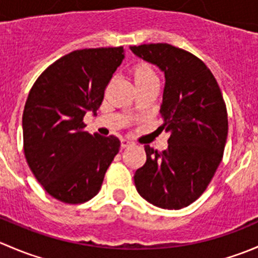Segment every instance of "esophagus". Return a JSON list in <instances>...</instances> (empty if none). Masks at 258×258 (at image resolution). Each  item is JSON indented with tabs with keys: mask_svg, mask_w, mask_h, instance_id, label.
Listing matches in <instances>:
<instances>
[{
	"mask_svg": "<svg viewBox=\"0 0 258 258\" xmlns=\"http://www.w3.org/2000/svg\"><path fill=\"white\" fill-rule=\"evenodd\" d=\"M131 145H132V142L128 141V140H126V139H122L121 140V147L122 148L130 147V146H131Z\"/></svg>",
	"mask_w": 258,
	"mask_h": 258,
	"instance_id": "1",
	"label": "esophagus"
}]
</instances>
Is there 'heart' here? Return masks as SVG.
I'll list each match as a JSON object with an SVG mask.
<instances>
[{
  "mask_svg": "<svg viewBox=\"0 0 258 258\" xmlns=\"http://www.w3.org/2000/svg\"><path fill=\"white\" fill-rule=\"evenodd\" d=\"M134 79L136 86L158 83V76L156 70L147 62H140L134 67Z\"/></svg>",
  "mask_w": 258,
  "mask_h": 258,
  "instance_id": "heart-1",
  "label": "heart"
}]
</instances>
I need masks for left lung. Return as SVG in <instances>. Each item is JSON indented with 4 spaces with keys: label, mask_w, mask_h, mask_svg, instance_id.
Returning <instances> with one entry per match:
<instances>
[{
    "label": "left lung",
    "mask_w": 258,
    "mask_h": 258,
    "mask_svg": "<svg viewBox=\"0 0 258 258\" xmlns=\"http://www.w3.org/2000/svg\"><path fill=\"white\" fill-rule=\"evenodd\" d=\"M140 58L165 72L161 131L168 148L145 146L147 160L135 173L137 192L153 206L179 210L205 192L222 161L227 140V110L209 67L168 43L131 46Z\"/></svg>",
    "instance_id": "obj_1"
}]
</instances>
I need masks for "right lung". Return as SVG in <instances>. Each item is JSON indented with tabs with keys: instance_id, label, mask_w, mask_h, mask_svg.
Segmentation results:
<instances>
[{
	"instance_id": "add662e5",
	"label": "right lung",
	"mask_w": 258,
	"mask_h": 258,
	"mask_svg": "<svg viewBox=\"0 0 258 258\" xmlns=\"http://www.w3.org/2000/svg\"><path fill=\"white\" fill-rule=\"evenodd\" d=\"M123 58V47L77 49L47 67L28 93L22 116L25 157L58 201L76 205L95 197L118 153L119 140L86 132L83 117L97 112Z\"/></svg>"
}]
</instances>
